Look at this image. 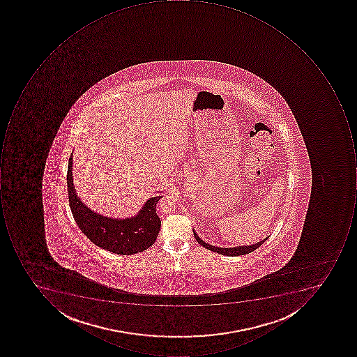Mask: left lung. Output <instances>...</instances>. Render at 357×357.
Returning a JSON list of instances; mask_svg holds the SVG:
<instances>
[{"mask_svg": "<svg viewBox=\"0 0 357 357\" xmlns=\"http://www.w3.org/2000/svg\"><path fill=\"white\" fill-rule=\"evenodd\" d=\"M193 233L194 237H195L196 241H197V243H199V245H203L204 248L210 250V251L217 252L219 255H226V257H239V255H249L251 252L257 250V248L261 247V245H263L267 239H268V237L265 238L264 241H259V243L252 245H243V247L235 248H219L209 245V243H206L205 241H202L201 238L198 237L197 234L195 233L194 229Z\"/></svg>", "mask_w": 357, "mask_h": 357, "instance_id": "left-lung-1", "label": "left lung"}]
</instances>
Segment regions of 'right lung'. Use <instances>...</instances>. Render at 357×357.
Segmentation results:
<instances>
[{
	"instance_id": "right-lung-1",
	"label": "right lung",
	"mask_w": 357,
	"mask_h": 357,
	"mask_svg": "<svg viewBox=\"0 0 357 357\" xmlns=\"http://www.w3.org/2000/svg\"><path fill=\"white\" fill-rule=\"evenodd\" d=\"M72 166L73 153L68 160L66 176L70 210L80 231L94 245L120 255H136L153 245L161 229V220L156 215V204L163 196L149 198L134 217H104L89 209L80 201L73 183Z\"/></svg>"
}]
</instances>
